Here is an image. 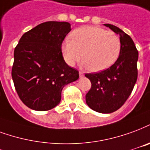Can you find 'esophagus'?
I'll use <instances>...</instances> for the list:
<instances>
[{
  "mask_svg": "<svg viewBox=\"0 0 150 150\" xmlns=\"http://www.w3.org/2000/svg\"><path fill=\"white\" fill-rule=\"evenodd\" d=\"M83 76H84L83 73V72L79 71V77H80V78H83Z\"/></svg>",
  "mask_w": 150,
  "mask_h": 150,
  "instance_id": "esophagus-1",
  "label": "esophagus"
}]
</instances>
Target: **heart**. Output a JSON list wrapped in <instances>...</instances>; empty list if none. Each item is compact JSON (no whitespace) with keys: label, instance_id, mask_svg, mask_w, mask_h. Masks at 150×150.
<instances>
[{"label":"heart","instance_id":"b5f03b06","mask_svg":"<svg viewBox=\"0 0 150 150\" xmlns=\"http://www.w3.org/2000/svg\"><path fill=\"white\" fill-rule=\"evenodd\" d=\"M61 49L68 65L73 66L83 53V65L98 72L106 70L116 61L121 42L113 32L95 26H83L71 33V39L63 42Z\"/></svg>","mask_w":150,"mask_h":150}]
</instances>
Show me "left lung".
<instances>
[{"label":"left lung","instance_id":"left-lung-1","mask_svg":"<svg viewBox=\"0 0 150 150\" xmlns=\"http://www.w3.org/2000/svg\"><path fill=\"white\" fill-rule=\"evenodd\" d=\"M104 25L120 35V53L109 68L85 75L91 83V88L86 95V103L95 111L110 114L122 106L134 89L137 79L138 52L131 37L122 30L113 24Z\"/></svg>","mask_w":150,"mask_h":150}]
</instances>
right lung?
<instances>
[{
  "instance_id": "right-lung-1",
  "label": "right lung",
  "mask_w": 150,
  "mask_h": 150,
  "mask_svg": "<svg viewBox=\"0 0 150 150\" xmlns=\"http://www.w3.org/2000/svg\"><path fill=\"white\" fill-rule=\"evenodd\" d=\"M71 30L68 22H44L24 33L15 47L12 77L19 97L30 109L45 111L55 107L63 88L79 77L61 52Z\"/></svg>"
}]
</instances>
